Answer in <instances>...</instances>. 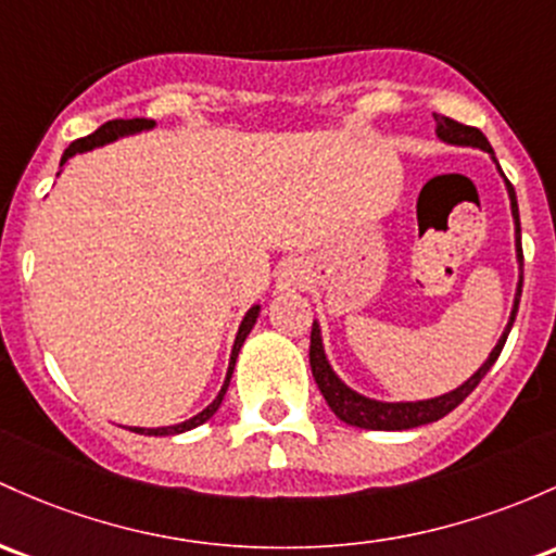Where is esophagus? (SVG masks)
Instances as JSON below:
<instances>
[{
    "label": "esophagus",
    "mask_w": 556,
    "mask_h": 556,
    "mask_svg": "<svg viewBox=\"0 0 556 556\" xmlns=\"http://www.w3.org/2000/svg\"><path fill=\"white\" fill-rule=\"evenodd\" d=\"M306 268H303L298 261H288L277 274V290L279 292H295L306 288Z\"/></svg>",
    "instance_id": "esophagus-1"
}]
</instances>
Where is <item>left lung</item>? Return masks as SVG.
<instances>
[{
  "label": "left lung",
  "instance_id": "1",
  "mask_svg": "<svg viewBox=\"0 0 556 556\" xmlns=\"http://www.w3.org/2000/svg\"><path fill=\"white\" fill-rule=\"evenodd\" d=\"M438 124V139L446 144H454V148H478L491 155V161H498L493 155L491 142L485 139V134L480 129H472V126L459 124V121H451L446 115H435ZM498 174L504 176V170L498 168ZM506 185V194H509V205H511V218H515V253H517V266H520V279H517V292H515V306H511L509 321H506L502 338L498 343L493 345V351L488 353V358L483 362V367L475 371L467 382H462L456 390H448V393L435 395V399H425V401H377V399H367V395L356 393L353 388H348L338 375H334L332 364H329L327 353H325V343H321V329L319 321L314 319V327H311V348H308V358H311V371H314V380L319 386L321 395L329 404V408L334 412V417L343 419L345 425L353 427H364V430H412V427L419 425H430L438 422L441 417H446L448 412H454L462 401L472 393L475 388L480 386V380L488 375V369L496 364L498 353L509 338V329L515 325L517 316V306H520V295H522V235H520V211H517V194L515 187L509 185V179L504 176Z\"/></svg>",
  "mask_w": 556,
  "mask_h": 556
}]
</instances>
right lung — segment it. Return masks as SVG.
I'll list each match as a JSON object with an SVG mask.
<instances>
[{
    "label": "right lung",
    "mask_w": 556,
    "mask_h": 556,
    "mask_svg": "<svg viewBox=\"0 0 556 556\" xmlns=\"http://www.w3.org/2000/svg\"><path fill=\"white\" fill-rule=\"evenodd\" d=\"M150 129H155V121H150V118H115V121H108V124H102L100 129H97L94 134H89V137L71 142V148L63 152V157H60V168H63L65 163H68V157L78 155V152H89V150H94V148H102V144L115 142V139H121V137H131V134L150 131ZM258 314H261V306H253L245 316H242L240 329H237L235 345H231L227 377H224V386H222V390H218L216 399H213V404H208V406L203 408V412L194 414L192 419H185V422H179V425H168V427H129V430L131 432H139V435H161L163 438V435H179V432H187V430H192V427H200L203 422H208L213 414L218 412V406H222L224 395H227L231 371H235V364H237V353H240L242 343H245L250 329L255 327V319H258Z\"/></svg>",
    "instance_id": "obj_1"
}]
</instances>
